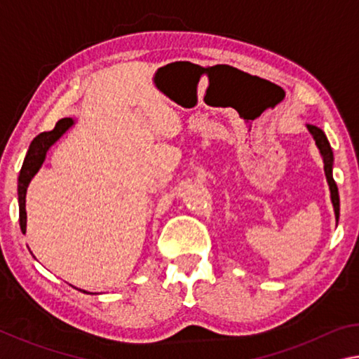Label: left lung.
Masks as SVG:
<instances>
[{
    "instance_id": "left-lung-1",
    "label": "left lung",
    "mask_w": 359,
    "mask_h": 359,
    "mask_svg": "<svg viewBox=\"0 0 359 359\" xmlns=\"http://www.w3.org/2000/svg\"><path fill=\"white\" fill-rule=\"evenodd\" d=\"M307 130L315 139V144L320 149L321 155H323V161H325V174H326V180L330 184V190H331V201L334 205V212H336V218L339 220V191H337V185L334 182L332 177V150L331 145L327 142V139L325 136V133L321 131L318 126L313 125H307Z\"/></svg>"
}]
</instances>
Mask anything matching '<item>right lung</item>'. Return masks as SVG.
<instances>
[{"instance_id":"obj_1","label":"right lung","mask_w":359,"mask_h":359,"mask_svg":"<svg viewBox=\"0 0 359 359\" xmlns=\"http://www.w3.org/2000/svg\"><path fill=\"white\" fill-rule=\"evenodd\" d=\"M72 123H74L72 118H62L60 121H57L55 128L50 131L41 133V135L36 136L32 141V144H29V149L27 151L25 161H23V166L20 169V175H19V208H20L19 217H20V229L23 234H25V231H27L25 196H27L28 184L34 177V174L39 171L42 163H44L46 154H47V150L50 149V145L55 144ZM83 293H87V291H83Z\"/></svg>"}]
</instances>
